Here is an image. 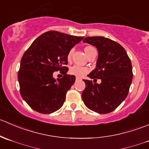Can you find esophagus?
Masks as SVG:
<instances>
[{"mask_svg":"<svg viewBox=\"0 0 149 149\" xmlns=\"http://www.w3.org/2000/svg\"><path fill=\"white\" fill-rule=\"evenodd\" d=\"M80 79H81L80 78H78V77H76V81H78V80H80Z\"/></svg>","mask_w":149,"mask_h":149,"instance_id":"34e87169","label":"esophagus"}]
</instances>
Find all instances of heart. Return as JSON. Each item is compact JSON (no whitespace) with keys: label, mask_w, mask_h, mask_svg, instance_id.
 <instances>
[{"label":"heart","mask_w":149,"mask_h":149,"mask_svg":"<svg viewBox=\"0 0 149 149\" xmlns=\"http://www.w3.org/2000/svg\"><path fill=\"white\" fill-rule=\"evenodd\" d=\"M91 48H94V47L91 46L86 47L85 49H84L86 54H87L88 51L90 49H91ZM73 52H74V48H71V49L68 51V52L67 59L68 60V61H70V60H71ZM88 72V68L84 67V66H81V65H75L72 66V67L70 68V70H69V73H70V74L73 75V76L79 78L83 77L84 75L86 74Z\"/></svg>","instance_id":"heart-1"}]
</instances>
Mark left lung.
Wrapping results in <instances>:
<instances>
[{
    "label": "left lung",
    "instance_id": "8db88e82",
    "mask_svg": "<svg viewBox=\"0 0 149 149\" xmlns=\"http://www.w3.org/2000/svg\"><path fill=\"white\" fill-rule=\"evenodd\" d=\"M84 42L95 46L98 59L88 76L100 84L84 79L86 88L81 97L84 104L94 112L107 114L125 100L133 79V68L125 49L119 43L104 37H88Z\"/></svg>",
    "mask_w": 149,
    "mask_h": 149
}]
</instances>
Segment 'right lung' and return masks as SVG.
Here are the masks:
<instances>
[{"label":"right lung","instance_id":"right-lung-1","mask_svg":"<svg viewBox=\"0 0 149 149\" xmlns=\"http://www.w3.org/2000/svg\"><path fill=\"white\" fill-rule=\"evenodd\" d=\"M84 37L49 31L37 37L24 53L18 72L20 94L34 110L50 114L63 104L65 94L76 77L68 75V51ZM60 70L64 76L55 79L53 73Z\"/></svg>","mask_w":149,"mask_h":149}]
</instances>
